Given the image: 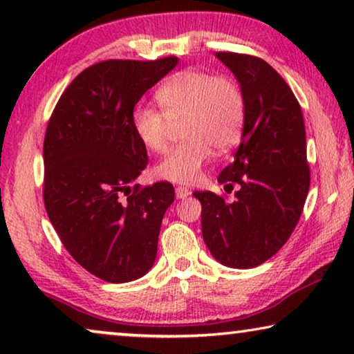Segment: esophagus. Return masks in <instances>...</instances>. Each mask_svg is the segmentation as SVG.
I'll return each instance as SVG.
<instances>
[{
    "mask_svg": "<svg viewBox=\"0 0 354 354\" xmlns=\"http://www.w3.org/2000/svg\"><path fill=\"white\" fill-rule=\"evenodd\" d=\"M189 193H192V192H189V189L185 188V187H177V188H176V196H177L178 199L187 198Z\"/></svg>",
    "mask_w": 354,
    "mask_h": 354,
    "instance_id": "esophagus-1",
    "label": "esophagus"
}]
</instances>
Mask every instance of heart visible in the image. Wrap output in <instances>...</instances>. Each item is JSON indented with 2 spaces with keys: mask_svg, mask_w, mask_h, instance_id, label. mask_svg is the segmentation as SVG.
I'll list each match as a JSON object with an SVG mask.
<instances>
[{
  "mask_svg": "<svg viewBox=\"0 0 354 354\" xmlns=\"http://www.w3.org/2000/svg\"><path fill=\"white\" fill-rule=\"evenodd\" d=\"M155 106L139 105L132 126L142 145L162 153L169 145L174 124H182L187 139L158 162L155 176L162 180L192 185L201 178L214 148L228 151L239 142L245 122V97L241 86L228 76L203 70H183L156 91Z\"/></svg>",
  "mask_w": 354,
  "mask_h": 354,
  "instance_id": "heart-1",
  "label": "heart"
}]
</instances>
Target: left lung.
Returning a JSON list of instances; mask_svg holds the SVG:
<instances>
[{
	"label": "left lung",
	"mask_w": 354,
	"mask_h": 354,
	"mask_svg": "<svg viewBox=\"0 0 354 354\" xmlns=\"http://www.w3.org/2000/svg\"><path fill=\"white\" fill-rule=\"evenodd\" d=\"M236 76L245 97V122L232 165L218 183L234 201L194 192L201 230L215 260L254 268L273 257L294 232L310 189L305 122L299 100L273 66L248 54H215Z\"/></svg>",
	"instance_id": "1"
}]
</instances>
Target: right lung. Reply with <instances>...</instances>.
I'll list each match as a JSON object with an SVG mask.
<instances>
[{"mask_svg": "<svg viewBox=\"0 0 354 354\" xmlns=\"http://www.w3.org/2000/svg\"><path fill=\"white\" fill-rule=\"evenodd\" d=\"M177 64L165 57L91 65L64 91L48 122L46 212L71 257L106 283L139 279L155 263L176 193L169 182L131 187L148 162L132 113Z\"/></svg>", "mask_w": 354, "mask_h": 354, "instance_id": "1", "label": "right lung"}]
</instances>
